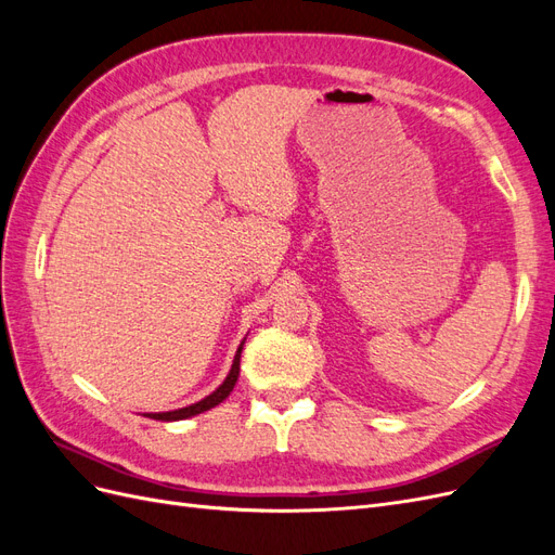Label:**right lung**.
I'll list each match as a JSON object with an SVG mask.
<instances>
[{
  "label": "right lung",
  "instance_id": "1",
  "mask_svg": "<svg viewBox=\"0 0 555 555\" xmlns=\"http://www.w3.org/2000/svg\"><path fill=\"white\" fill-rule=\"evenodd\" d=\"M243 345H245V340L238 345V349H236V357H233V363H231V371H229V375L224 377V382L217 386V389L210 393V396H206V398H201L198 402H192V405H188V408H178V410H171V412H147L145 416H150V418H157V422H182V418H190V416H196V414H201V412H208L210 408H215V405H220L222 400H227V396L233 391V386H236V382H238V375H241V351H243Z\"/></svg>",
  "mask_w": 555,
  "mask_h": 555
}]
</instances>
